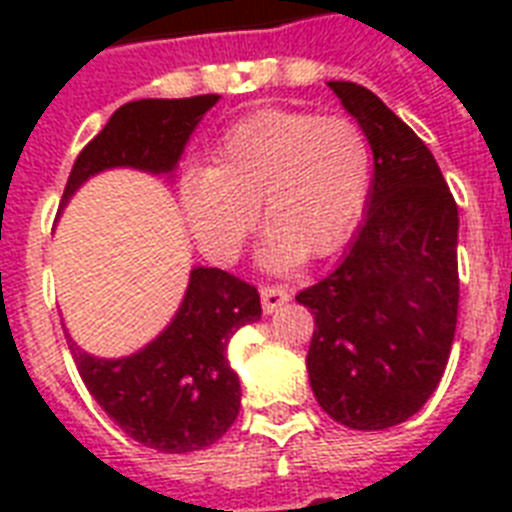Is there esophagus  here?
<instances>
[{
  "mask_svg": "<svg viewBox=\"0 0 512 512\" xmlns=\"http://www.w3.org/2000/svg\"><path fill=\"white\" fill-rule=\"evenodd\" d=\"M260 297H263V311L273 313L279 311L284 303H289L292 292H289L287 287H281V284H265V287L260 289Z\"/></svg>",
  "mask_w": 512,
  "mask_h": 512,
  "instance_id": "obj_1",
  "label": "esophagus"
}]
</instances>
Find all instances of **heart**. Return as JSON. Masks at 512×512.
<instances>
[{"label":"heart","mask_w":512,"mask_h":512,"mask_svg":"<svg viewBox=\"0 0 512 512\" xmlns=\"http://www.w3.org/2000/svg\"><path fill=\"white\" fill-rule=\"evenodd\" d=\"M372 185V148L348 116L263 108L217 140L207 170L180 180V204L201 247L231 257L255 225L263 263L287 271L345 244Z\"/></svg>","instance_id":"b5f03b06"}]
</instances>
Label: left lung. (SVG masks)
<instances>
[{
  "instance_id": "obj_1",
  "label": "left lung",
  "mask_w": 512,
  "mask_h": 512,
  "mask_svg": "<svg viewBox=\"0 0 512 512\" xmlns=\"http://www.w3.org/2000/svg\"><path fill=\"white\" fill-rule=\"evenodd\" d=\"M329 87L364 130L374 177L342 263L297 295L316 319L308 377L332 420L385 430L420 412L444 377L460 303V215L409 124L361 84Z\"/></svg>"
}]
</instances>
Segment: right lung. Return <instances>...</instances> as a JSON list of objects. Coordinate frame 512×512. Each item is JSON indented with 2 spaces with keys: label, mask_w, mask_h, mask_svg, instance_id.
Segmentation results:
<instances>
[{
  "label": "right lung",
  "mask_w": 512,
  "mask_h": 512,
  "mask_svg": "<svg viewBox=\"0 0 512 512\" xmlns=\"http://www.w3.org/2000/svg\"><path fill=\"white\" fill-rule=\"evenodd\" d=\"M220 95L146 98L116 108L76 156L63 204L84 180L111 167L172 172L185 143ZM260 295L220 268H193L183 305L162 335L124 358H95L71 337L76 369L103 412L138 444L167 454L199 452L231 428L241 385L228 364V340L260 321Z\"/></svg>",
  "instance_id": "right-lung-1"
}]
</instances>
